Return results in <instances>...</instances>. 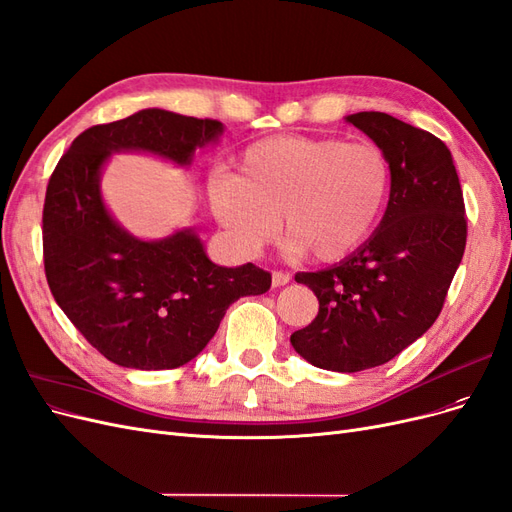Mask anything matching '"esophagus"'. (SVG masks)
Returning a JSON list of instances; mask_svg holds the SVG:
<instances>
[{
  "label": "esophagus",
  "mask_w": 512,
  "mask_h": 512,
  "mask_svg": "<svg viewBox=\"0 0 512 512\" xmlns=\"http://www.w3.org/2000/svg\"><path fill=\"white\" fill-rule=\"evenodd\" d=\"M289 280H291V276L287 272H280V270L272 272V287H283L289 283Z\"/></svg>",
  "instance_id": "esophagus-1"
}]
</instances>
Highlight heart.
I'll return each mask as SVG.
<instances>
[{
  "label": "heart",
  "mask_w": 512,
  "mask_h": 512,
  "mask_svg": "<svg viewBox=\"0 0 512 512\" xmlns=\"http://www.w3.org/2000/svg\"><path fill=\"white\" fill-rule=\"evenodd\" d=\"M393 172L383 148L340 138L274 136L236 157V176L214 174L208 200L246 255L263 249L278 219L293 253L340 261L381 223Z\"/></svg>",
  "instance_id": "b5f03b06"
}]
</instances>
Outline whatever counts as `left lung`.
I'll return each mask as SVG.
<instances>
[{"label": "left lung", "mask_w": 512, "mask_h": 512, "mask_svg": "<svg viewBox=\"0 0 512 512\" xmlns=\"http://www.w3.org/2000/svg\"><path fill=\"white\" fill-rule=\"evenodd\" d=\"M383 148L393 183L374 234L332 268L295 274L319 315L291 334L312 366L361 372L387 364L438 319L466 249V208L451 151L385 112L346 117Z\"/></svg>", "instance_id": "left-lung-1"}]
</instances>
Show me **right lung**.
Returning a JSON list of instances; mask_svg holds the SVG:
<instances>
[{
    "label": "right lung",
    "instance_id": "right-lung-1",
    "mask_svg": "<svg viewBox=\"0 0 512 512\" xmlns=\"http://www.w3.org/2000/svg\"><path fill=\"white\" fill-rule=\"evenodd\" d=\"M223 123L146 108L95 125L72 142L48 180L42 212L44 270L55 302L112 364L170 370L202 353L225 310L261 295L272 276L253 263H212L193 227L140 240L108 212L102 170L112 153H151L189 166Z\"/></svg>",
    "mask_w": 512,
    "mask_h": 512
}]
</instances>
